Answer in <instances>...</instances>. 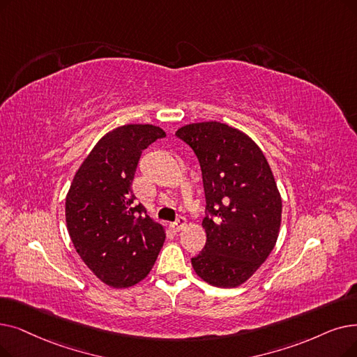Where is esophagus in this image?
I'll list each match as a JSON object with an SVG mask.
<instances>
[{
  "label": "esophagus",
  "mask_w": 357,
  "mask_h": 357,
  "mask_svg": "<svg viewBox=\"0 0 357 357\" xmlns=\"http://www.w3.org/2000/svg\"><path fill=\"white\" fill-rule=\"evenodd\" d=\"M185 225H187V219L181 215V217H178V219L174 223H170V227H172L175 231H179Z\"/></svg>",
  "instance_id": "esophagus-1"
}]
</instances>
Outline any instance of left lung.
<instances>
[{
	"instance_id": "8db88e82",
	"label": "left lung",
	"mask_w": 357,
	"mask_h": 357,
	"mask_svg": "<svg viewBox=\"0 0 357 357\" xmlns=\"http://www.w3.org/2000/svg\"><path fill=\"white\" fill-rule=\"evenodd\" d=\"M176 137L194 150L206 194L207 241L192 267L211 286L236 287L267 259L280 230L270 165L250 137L222 122L190 123Z\"/></svg>"
}]
</instances>
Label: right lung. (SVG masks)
Listing matches in <instances>:
<instances>
[{
  "label": "right lung",
  "instance_id": "right-lung-1",
  "mask_svg": "<svg viewBox=\"0 0 357 357\" xmlns=\"http://www.w3.org/2000/svg\"><path fill=\"white\" fill-rule=\"evenodd\" d=\"M165 131L130 123L102 137L73 179L66 220L75 251L103 283L130 287L150 273L163 227L135 204L131 185L142 153Z\"/></svg>",
  "mask_w": 357,
  "mask_h": 357
}]
</instances>
